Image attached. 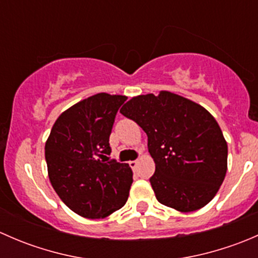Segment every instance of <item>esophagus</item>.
I'll list each match as a JSON object with an SVG mask.
<instances>
[{
	"label": "esophagus",
	"instance_id": "1",
	"mask_svg": "<svg viewBox=\"0 0 258 258\" xmlns=\"http://www.w3.org/2000/svg\"><path fill=\"white\" fill-rule=\"evenodd\" d=\"M137 165H139V161H131V162H130V167L134 171L137 168Z\"/></svg>",
	"mask_w": 258,
	"mask_h": 258
}]
</instances>
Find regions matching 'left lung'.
Masks as SVG:
<instances>
[{"label":"left lung","mask_w":258,"mask_h":258,"mask_svg":"<svg viewBox=\"0 0 258 258\" xmlns=\"http://www.w3.org/2000/svg\"><path fill=\"white\" fill-rule=\"evenodd\" d=\"M119 112L147 135L156 165L150 182L158 202L179 212L206 206L227 171V142L215 117L168 91L132 97Z\"/></svg>","instance_id":"1"}]
</instances>
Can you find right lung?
<instances>
[{
	"instance_id": "1",
	"label": "right lung",
	"mask_w": 258,
	"mask_h": 258,
	"mask_svg": "<svg viewBox=\"0 0 258 258\" xmlns=\"http://www.w3.org/2000/svg\"><path fill=\"white\" fill-rule=\"evenodd\" d=\"M126 100L102 92L80 101L59 114L46 141L52 187L82 217H107L128 199L132 170L107 157L114 117Z\"/></svg>"
}]
</instances>
